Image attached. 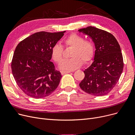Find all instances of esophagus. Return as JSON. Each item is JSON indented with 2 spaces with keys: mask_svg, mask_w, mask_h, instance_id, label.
I'll return each instance as SVG.
<instances>
[{
  "mask_svg": "<svg viewBox=\"0 0 135 135\" xmlns=\"http://www.w3.org/2000/svg\"><path fill=\"white\" fill-rule=\"evenodd\" d=\"M71 72H70V71H67V72H65V71H61V74L62 75H64V74H67V73H70Z\"/></svg>",
  "mask_w": 135,
  "mask_h": 135,
  "instance_id": "obj_1",
  "label": "esophagus"
}]
</instances>
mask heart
I'll use <instances>...</instances> for the list:
<instances>
[{
    "instance_id": "1",
    "label": "heart",
    "mask_w": 135,
    "mask_h": 135,
    "mask_svg": "<svg viewBox=\"0 0 135 135\" xmlns=\"http://www.w3.org/2000/svg\"><path fill=\"white\" fill-rule=\"evenodd\" d=\"M65 47H72L70 56L71 59L63 60L59 65V68L65 71H71L79 68L83 62L89 63L93 59L94 47L92 42L84 40V38L76 33L70 34L65 40ZM63 47L59 45H54L51 50L52 59L56 63H59L63 59Z\"/></svg>"
}]
</instances>
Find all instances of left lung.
<instances>
[{
    "label": "left lung",
    "instance_id": "obj_1",
    "mask_svg": "<svg viewBox=\"0 0 135 135\" xmlns=\"http://www.w3.org/2000/svg\"><path fill=\"white\" fill-rule=\"evenodd\" d=\"M78 32L89 35L96 49L94 61L84 70L85 77L79 86L90 95L104 96L114 88L123 72L121 49L115 38L107 31L89 26Z\"/></svg>",
    "mask_w": 135,
    "mask_h": 135
}]
</instances>
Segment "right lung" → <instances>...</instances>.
Returning a JSON list of instances; mask_svg holds the SVG:
<instances>
[{"instance_id":"1","label":"right lung","mask_w":135,"mask_h":135,"mask_svg":"<svg viewBox=\"0 0 135 135\" xmlns=\"http://www.w3.org/2000/svg\"><path fill=\"white\" fill-rule=\"evenodd\" d=\"M65 32L35 33L16 46L12 73L18 87L28 96L44 98L57 88L62 75L50 61L51 50Z\"/></svg>"}]
</instances>
